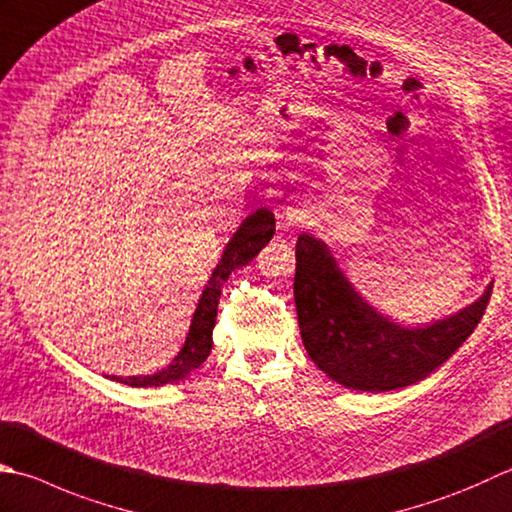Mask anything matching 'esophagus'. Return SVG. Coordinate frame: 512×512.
I'll return each instance as SVG.
<instances>
[{
	"label": "esophagus",
	"instance_id": "esophagus-1",
	"mask_svg": "<svg viewBox=\"0 0 512 512\" xmlns=\"http://www.w3.org/2000/svg\"><path fill=\"white\" fill-rule=\"evenodd\" d=\"M295 213H297V210H286V213L282 215V226H290V222L295 219Z\"/></svg>",
	"mask_w": 512,
	"mask_h": 512
}]
</instances>
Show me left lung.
Masks as SVG:
<instances>
[{
  "mask_svg": "<svg viewBox=\"0 0 512 512\" xmlns=\"http://www.w3.org/2000/svg\"><path fill=\"white\" fill-rule=\"evenodd\" d=\"M295 306L306 353L346 388L384 393L428 377L462 346L488 306L490 290L459 313L406 328L368 306L324 242L302 233L295 246Z\"/></svg>",
  "mask_w": 512,
  "mask_h": 512,
  "instance_id": "obj_1",
  "label": "left lung"
}]
</instances>
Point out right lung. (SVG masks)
Here are the masks:
<instances>
[{"instance_id": "1", "label": "right lung", "mask_w": 512, "mask_h": 512, "mask_svg": "<svg viewBox=\"0 0 512 512\" xmlns=\"http://www.w3.org/2000/svg\"><path fill=\"white\" fill-rule=\"evenodd\" d=\"M275 235V215L268 208H259L253 215H248L242 226L237 228V233L230 237V242L224 248V255L219 259L217 268L210 275L208 284L204 288L199 304L195 308L193 322H190V330L186 335V342L179 350L177 357L166 368L157 370L155 375H142V377H115L110 379L122 382L126 386L146 388V386H164L173 382H182L184 377L193 373L195 368L206 362L213 348V328L217 319V304L219 295H222V286L230 277L235 268L246 266L259 250H262Z\"/></svg>"}]
</instances>
